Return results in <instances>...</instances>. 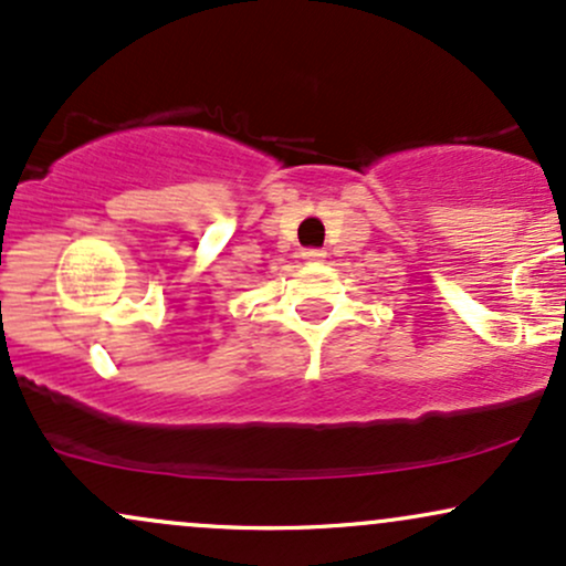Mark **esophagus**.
Masks as SVG:
<instances>
[{"label":"esophagus","instance_id":"1","mask_svg":"<svg viewBox=\"0 0 566 566\" xmlns=\"http://www.w3.org/2000/svg\"><path fill=\"white\" fill-rule=\"evenodd\" d=\"M301 258L305 263H322L324 258H327V252L324 250H316V247H311V250H303Z\"/></svg>","mask_w":566,"mask_h":566}]
</instances>
